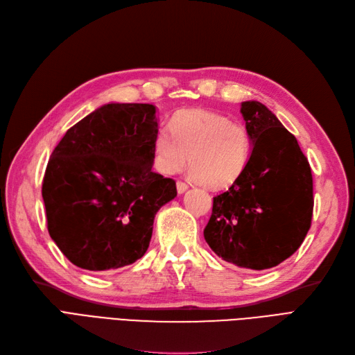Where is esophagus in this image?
<instances>
[{
  "instance_id": "34e87169",
  "label": "esophagus",
  "mask_w": 355,
  "mask_h": 355,
  "mask_svg": "<svg viewBox=\"0 0 355 355\" xmlns=\"http://www.w3.org/2000/svg\"><path fill=\"white\" fill-rule=\"evenodd\" d=\"M187 189H189V186L186 184V182H182V181H177V191H178L180 194L184 193Z\"/></svg>"
}]
</instances>
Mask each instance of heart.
<instances>
[{
  "instance_id": "1",
  "label": "heart",
  "mask_w": 355,
  "mask_h": 355,
  "mask_svg": "<svg viewBox=\"0 0 355 355\" xmlns=\"http://www.w3.org/2000/svg\"><path fill=\"white\" fill-rule=\"evenodd\" d=\"M252 143L243 123L221 113L187 109L175 113L171 128H161L153 140V166L165 175L184 169L211 189L232 186L243 175Z\"/></svg>"
}]
</instances>
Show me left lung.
<instances>
[{"label":"left lung","mask_w":355,"mask_h":355,"mask_svg":"<svg viewBox=\"0 0 355 355\" xmlns=\"http://www.w3.org/2000/svg\"><path fill=\"white\" fill-rule=\"evenodd\" d=\"M240 113L252 141L243 175L214 198L203 236L237 267L266 270L296 252L311 227L313 175L295 135L259 101Z\"/></svg>","instance_id":"left-lung-1"}]
</instances>
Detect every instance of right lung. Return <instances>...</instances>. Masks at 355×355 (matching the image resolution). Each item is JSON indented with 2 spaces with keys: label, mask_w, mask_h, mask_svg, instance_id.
Instances as JSON below:
<instances>
[{
  "label": "right lung",
  "mask_w": 355,
  "mask_h": 355,
  "mask_svg": "<svg viewBox=\"0 0 355 355\" xmlns=\"http://www.w3.org/2000/svg\"><path fill=\"white\" fill-rule=\"evenodd\" d=\"M156 107L110 103L67 130L42 180L51 239L73 266L115 270L140 259L159 208L177 196L156 174Z\"/></svg>",
  "instance_id": "1"
}]
</instances>
